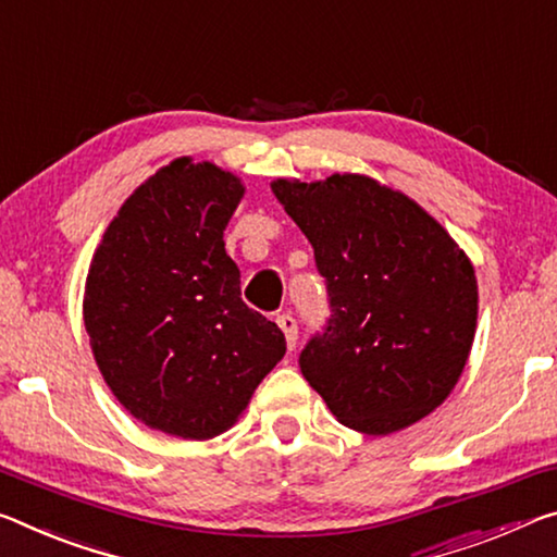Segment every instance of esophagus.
Masks as SVG:
<instances>
[{
    "mask_svg": "<svg viewBox=\"0 0 557 557\" xmlns=\"http://www.w3.org/2000/svg\"><path fill=\"white\" fill-rule=\"evenodd\" d=\"M277 326L282 330V334H285L287 347L295 349V344H297V320H295V317L293 314H280Z\"/></svg>",
    "mask_w": 557,
    "mask_h": 557,
    "instance_id": "esophagus-1",
    "label": "esophagus"
}]
</instances>
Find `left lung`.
<instances>
[{
    "label": "left lung",
    "instance_id": "left-lung-1",
    "mask_svg": "<svg viewBox=\"0 0 557 557\" xmlns=\"http://www.w3.org/2000/svg\"><path fill=\"white\" fill-rule=\"evenodd\" d=\"M272 193L314 247L330 320L299 369L344 426L386 436L429 417L471 355L479 285L419 202L369 175L277 178Z\"/></svg>",
    "mask_w": 557,
    "mask_h": 557
}]
</instances>
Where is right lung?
<instances>
[{
  "mask_svg": "<svg viewBox=\"0 0 557 557\" xmlns=\"http://www.w3.org/2000/svg\"><path fill=\"white\" fill-rule=\"evenodd\" d=\"M245 185L175 158L131 193L86 275L84 324L103 382L163 434H223L285 357V334L240 297L225 252Z\"/></svg>",
  "mask_w": 557,
  "mask_h": 557,
  "instance_id": "right-lung-1",
  "label": "right lung"
}]
</instances>
